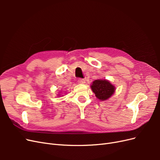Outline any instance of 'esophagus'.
<instances>
[{
    "label": "esophagus",
    "instance_id": "esophagus-1",
    "mask_svg": "<svg viewBox=\"0 0 160 160\" xmlns=\"http://www.w3.org/2000/svg\"><path fill=\"white\" fill-rule=\"evenodd\" d=\"M77 82H78L79 84H84V83H85V80L83 79H79L78 81H77Z\"/></svg>",
    "mask_w": 160,
    "mask_h": 160
}]
</instances>
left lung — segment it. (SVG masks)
<instances>
[{
	"mask_svg": "<svg viewBox=\"0 0 160 160\" xmlns=\"http://www.w3.org/2000/svg\"><path fill=\"white\" fill-rule=\"evenodd\" d=\"M91 88L96 98L100 101L108 100L115 91V87L106 79L95 80L91 85Z\"/></svg>",
	"mask_w": 160,
	"mask_h": 160,
	"instance_id": "8db88e82",
	"label": "left lung"
}]
</instances>
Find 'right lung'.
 <instances>
[{
  "label": "right lung",
  "mask_w": 160,
  "mask_h": 160,
  "mask_svg": "<svg viewBox=\"0 0 160 160\" xmlns=\"http://www.w3.org/2000/svg\"><path fill=\"white\" fill-rule=\"evenodd\" d=\"M59 96H61V94H58V97H59Z\"/></svg>",
  "instance_id": "obj_1"
}]
</instances>
